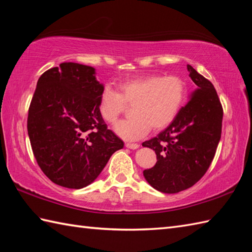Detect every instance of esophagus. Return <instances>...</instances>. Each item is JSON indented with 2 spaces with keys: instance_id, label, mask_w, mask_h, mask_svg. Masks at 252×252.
I'll return each mask as SVG.
<instances>
[{
  "instance_id": "34e87169",
  "label": "esophagus",
  "mask_w": 252,
  "mask_h": 252,
  "mask_svg": "<svg viewBox=\"0 0 252 252\" xmlns=\"http://www.w3.org/2000/svg\"><path fill=\"white\" fill-rule=\"evenodd\" d=\"M126 146L127 148H130V149H137L138 147H140V145H138V144H136V143H126Z\"/></svg>"
}]
</instances>
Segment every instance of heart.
<instances>
[{
  "label": "heart",
  "mask_w": 252,
  "mask_h": 252,
  "mask_svg": "<svg viewBox=\"0 0 252 252\" xmlns=\"http://www.w3.org/2000/svg\"><path fill=\"white\" fill-rule=\"evenodd\" d=\"M118 91L108 85L99 96L98 109L107 122H115L127 105H133L131 119L116 123L114 130L127 141H135L151 131L170 126L178 116L185 98L186 85L178 76L158 74L127 79L118 84Z\"/></svg>",
  "instance_id": "obj_1"
}]
</instances>
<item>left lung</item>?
I'll use <instances>...</instances> for the list:
<instances>
[{
	"mask_svg": "<svg viewBox=\"0 0 252 252\" xmlns=\"http://www.w3.org/2000/svg\"><path fill=\"white\" fill-rule=\"evenodd\" d=\"M195 89L173 122L144 147L157 155L144 178L155 189L175 194L189 189L210 167L222 132L223 108L213 84L187 65Z\"/></svg>",
	"mask_w": 252,
	"mask_h": 252,
	"instance_id": "left-lung-1",
	"label": "left lung"
}]
</instances>
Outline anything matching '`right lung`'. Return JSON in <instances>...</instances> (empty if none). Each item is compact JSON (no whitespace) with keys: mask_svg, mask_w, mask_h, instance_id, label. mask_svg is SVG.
<instances>
[{"mask_svg":"<svg viewBox=\"0 0 252 252\" xmlns=\"http://www.w3.org/2000/svg\"><path fill=\"white\" fill-rule=\"evenodd\" d=\"M95 69L63 63L37 80L27 129L32 152L53 183L80 189L95 181L123 142L98 109L104 85Z\"/></svg>","mask_w":252,"mask_h":252,"instance_id":"obj_1","label":"right lung"}]
</instances>
